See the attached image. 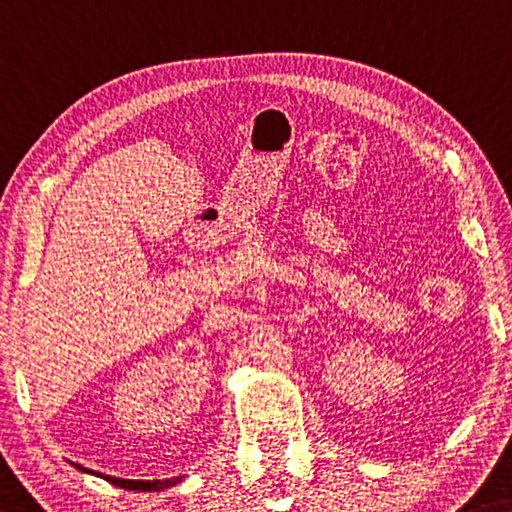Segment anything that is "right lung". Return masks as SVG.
<instances>
[{
  "label": "right lung",
  "instance_id": "obj_1",
  "mask_svg": "<svg viewBox=\"0 0 512 512\" xmlns=\"http://www.w3.org/2000/svg\"><path fill=\"white\" fill-rule=\"evenodd\" d=\"M109 483L118 485V488H125V490H139V492H157V490H164L170 488V485L180 483L182 476H175V478H166V481H129V478H113V476H104Z\"/></svg>",
  "mask_w": 512,
  "mask_h": 512
}]
</instances>
